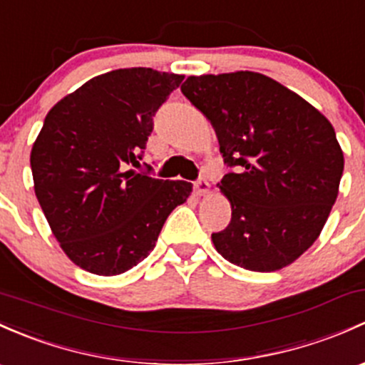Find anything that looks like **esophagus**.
Here are the masks:
<instances>
[{"label": "esophagus", "instance_id": "obj_1", "mask_svg": "<svg viewBox=\"0 0 365 365\" xmlns=\"http://www.w3.org/2000/svg\"><path fill=\"white\" fill-rule=\"evenodd\" d=\"M210 182L206 178H201V180H197V182L194 183V190H195V194H199V195H206V194H210Z\"/></svg>", "mask_w": 365, "mask_h": 365}]
</instances>
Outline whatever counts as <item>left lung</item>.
I'll list each match as a JSON object with an SVG mask.
<instances>
[{
	"instance_id": "1",
	"label": "left lung",
	"mask_w": 365,
	"mask_h": 365,
	"mask_svg": "<svg viewBox=\"0 0 365 365\" xmlns=\"http://www.w3.org/2000/svg\"><path fill=\"white\" fill-rule=\"evenodd\" d=\"M182 92L236 170L218 183L232 217L212 234L217 252L259 273L292 264L320 236L339 192L344 157L332 124L262 73L189 76Z\"/></svg>"
}]
</instances>
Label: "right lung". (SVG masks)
Wrapping results in <instances>:
<instances>
[{
    "label": "right lung",
    "mask_w": 365,
    "mask_h": 365,
    "mask_svg": "<svg viewBox=\"0 0 365 365\" xmlns=\"http://www.w3.org/2000/svg\"><path fill=\"white\" fill-rule=\"evenodd\" d=\"M183 75L124 68L99 75L47 113L31 150L34 194L71 262L125 273L155 247L192 183L138 173L153 115Z\"/></svg>",
    "instance_id": "right-lung-1"
}]
</instances>
